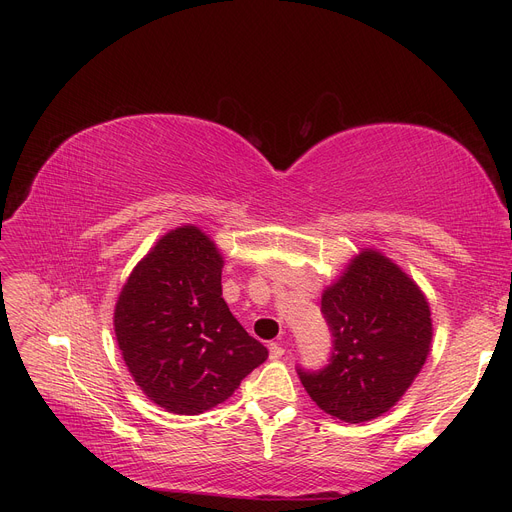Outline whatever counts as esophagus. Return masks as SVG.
Listing matches in <instances>:
<instances>
[{"label": "esophagus", "mask_w": 512, "mask_h": 512, "mask_svg": "<svg viewBox=\"0 0 512 512\" xmlns=\"http://www.w3.org/2000/svg\"><path fill=\"white\" fill-rule=\"evenodd\" d=\"M282 355H284V346L280 344V342H272L270 344V359H282Z\"/></svg>", "instance_id": "34e87169"}]
</instances>
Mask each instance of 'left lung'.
Segmentation results:
<instances>
[{"instance_id":"8db88e82","label":"left lung","mask_w":512,"mask_h":512,"mask_svg":"<svg viewBox=\"0 0 512 512\" xmlns=\"http://www.w3.org/2000/svg\"><path fill=\"white\" fill-rule=\"evenodd\" d=\"M332 332L330 363L299 367L315 405L344 423L390 411L417 378L432 348L425 294L380 251L363 249L321 294Z\"/></svg>"}]
</instances>
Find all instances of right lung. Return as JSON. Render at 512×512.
Listing matches in <instances>:
<instances>
[{"mask_svg": "<svg viewBox=\"0 0 512 512\" xmlns=\"http://www.w3.org/2000/svg\"><path fill=\"white\" fill-rule=\"evenodd\" d=\"M222 267L205 232L180 226L155 242L118 297L114 330L124 363L170 413L213 409L267 359L222 299Z\"/></svg>", "mask_w": 512, "mask_h": 512, "instance_id": "right-lung-1", "label": "right lung"}]
</instances>
